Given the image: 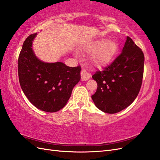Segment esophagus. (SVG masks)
Instances as JSON below:
<instances>
[{
	"label": "esophagus",
	"mask_w": 160,
	"mask_h": 160,
	"mask_svg": "<svg viewBox=\"0 0 160 160\" xmlns=\"http://www.w3.org/2000/svg\"><path fill=\"white\" fill-rule=\"evenodd\" d=\"M82 67H83V69L81 70V79L83 81H87L90 79L91 75L87 72V70L85 64H82Z\"/></svg>",
	"instance_id": "esophagus-1"
}]
</instances>
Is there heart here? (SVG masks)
Here are the masks:
<instances>
[{
  "mask_svg": "<svg viewBox=\"0 0 160 160\" xmlns=\"http://www.w3.org/2000/svg\"><path fill=\"white\" fill-rule=\"evenodd\" d=\"M118 50V45L113 40H98L88 48L92 55V60L97 65H105L109 62Z\"/></svg>",
  "mask_w": 160,
  "mask_h": 160,
  "instance_id": "heart-1",
  "label": "heart"
}]
</instances>
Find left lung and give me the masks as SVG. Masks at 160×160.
<instances>
[{
    "mask_svg": "<svg viewBox=\"0 0 160 160\" xmlns=\"http://www.w3.org/2000/svg\"><path fill=\"white\" fill-rule=\"evenodd\" d=\"M144 63L142 51L127 36L122 51L114 61L92 75L98 87L92 98L97 108L115 113L132 103L142 83Z\"/></svg>",
    "mask_w": 160,
    "mask_h": 160,
    "instance_id": "8db88e82",
    "label": "left lung"
}]
</instances>
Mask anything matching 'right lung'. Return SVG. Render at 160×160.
<instances>
[{
  "label": "right lung",
  "instance_id": "obj_1",
  "mask_svg": "<svg viewBox=\"0 0 160 160\" xmlns=\"http://www.w3.org/2000/svg\"><path fill=\"white\" fill-rule=\"evenodd\" d=\"M37 33L24 42L18 60L21 88L29 101L38 109L55 112L62 109L70 98L73 88L80 79L81 66L69 67L62 62L45 63L32 50V41Z\"/></svg>",
  "mask_w": 160,
  "mask_h": 160
}]
</instances>
